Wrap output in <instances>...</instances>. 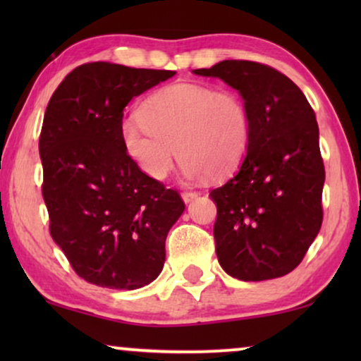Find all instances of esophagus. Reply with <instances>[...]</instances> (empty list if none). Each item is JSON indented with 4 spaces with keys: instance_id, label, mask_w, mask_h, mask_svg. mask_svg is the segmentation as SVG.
Wrapping results in <instances>:
<instances>
[{
    "instance_id": "obj_1",
    "label": "esophagus",
    "mask_w": 361,
    "mask_h": 361,
    "mask_svg": "<svg viewBox=\"0 0 361 361\" xmlns=\"http://www.w3.org/2000/svg\"><path fill=\"white\" fill-rule=\"evenodd\" d=\"M197 195H199V192H195V190H184V192H182V199H184L185 204H187V202H190L192 199H195Z\"/></svg>"
}]
</instances>
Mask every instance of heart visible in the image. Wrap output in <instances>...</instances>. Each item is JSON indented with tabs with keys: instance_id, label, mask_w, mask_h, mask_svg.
Returning a JSON list of instances; mask_svg holds the SVG:
<instances>
[{
	"instance_id": "heart-1",
	"label": "heart",
	"mask_w": 361,
	"mask_h": 361,
	"mask_svg": "<svg viewBox=\"0 0 361 361\" xmlns=\"http://www.w3.org/2000/svg\"><path fill=\"white\" fill-rule=\"evenodd\" d=\"M253 121L240 93L205 83H172L152 93L140 120L121 126L125 149L154 180L166 179L176 151L187 177L224 179L248 154Z\"/></svg>"
}]
</instances>
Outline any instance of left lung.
<instances>
[{
	"label": "left lung",
	"mask_w": 361,
	"mask_h": 361,
	"mask_svg": "<svg viewBox=\"0 0 361 361\" xmlns=\"http://www.w3.org/2000/svg\"><path fill=\"white\" fill-rule=\"evenodd\" d=\"M240 92L253 137L240 171L210 192L216 204V258L230 276L264 281L298 268L322 225L324 161L315 113L276 68L224 61L195 68Z\"/></svg>",
	"instance_id": "1"
}]
</instances>
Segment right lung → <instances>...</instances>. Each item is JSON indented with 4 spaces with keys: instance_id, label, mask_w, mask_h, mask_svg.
I'll return each instance as SVG.
<instances>
[{
    "instance_id": "right-lung-1",
    "label": "right lung",
    "mask_w": 361,
    "mask_h": 361,
    "mask_svg": "<svg viewBox=\"0 0 361 361\" xmlns=\"http://www.w3.org/2000/svg\"><path fill=\"white\" fill-rule=\"evenodd\" d=\"M174 73L83 63L49 100L39 136L49 230L87 283L131 290L164 266L167 231L185 204L137 167L121 126L131 98Z\"/></svg>"
}]
</instances>
